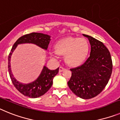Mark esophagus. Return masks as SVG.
Returning a JSON list of instances; mask_svg holds the SVG:
<instances>
[{"label": "esophagus", "mask_w": 120, "mask_h": 120, "mask_svg": "<svg viewBox=\"0 0 120 120\" xmlns=\"http://www.w3.org/2000/svg\"><path fill=\"white\" fill-rule=\"evenodd\" d=\"M64 69H65V68H64V67H63V66H60V67L59 68V72H62L63 71H64Z\"/></svg>", "instance_id": "34e87169"}]
</instances>
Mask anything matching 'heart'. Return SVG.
Masks as SVG:
<instances>
[{"label":"heart","mask_w":120,"mask_h":120,"mask_svg":"<svg viewBox=\"0 0 120 120\" xmlns=\"http://www.w3.org/2000/svg\"><path fill=\"white\" fill-rule=\"evenodd\" d=\"M56 51L51 55L58 58L59 54H65V60L68 64L74 65L83 61L89 51V45L85 38L68 37L60 40L56 45Z\"/></svg>","instance_id":"heart-1"}]
</instances>
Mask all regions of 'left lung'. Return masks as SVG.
Listing matches in <instances>:
<instances>
[{
  "mask_svg": "<svg viewBox=\"0 0 120 120\" xmlns=\"http://www.w3.org/2000/svg\"><path fill=\"white\" fill-rule=\"evenodd\" d=\"M90 56L80 66L70 69L72 75L69 87L79 97L89 99L96 97L108 84L112 72V58L105 45L90 35Z\"/></svg>",
  "mask_w": 120,
  "mask_h": 120,
  "instance_id": "left-lung-1",
  "label": "left lung"
}]
</instances>
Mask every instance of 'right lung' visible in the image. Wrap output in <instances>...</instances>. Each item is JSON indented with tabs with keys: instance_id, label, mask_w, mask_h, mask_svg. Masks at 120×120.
<instances>
[{
	"instance_id": "obj_1",
	"label": "right lung",
	"mask_w": 120,
	"mask_h": 120,
	"mask_svg": "<svg viewBox=\"0 0 120 120\" xmlns=\"http://www.w3.org/2000/svg\"><path fill=\"white\" fill-rule=\"evenodd\" d=\"M49 41V35L41 33H32L25 34L20 37L12 46L11 52L8 56V71L14 87L25 96L30 98H37L44 95L52 86L53 78L59 72V68L55 70H50L48 68L44 66L41 74L35 81L27 85L22 84L15 80L11 73L10 68V59L12 52L15 49L17 45L25 43H34L43 49H47Z\"/></svg>"
}]
</instances>
